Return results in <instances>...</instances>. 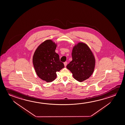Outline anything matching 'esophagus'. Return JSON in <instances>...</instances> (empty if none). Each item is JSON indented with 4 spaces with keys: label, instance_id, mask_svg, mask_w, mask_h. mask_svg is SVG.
Wrapping results in <instances>:
<instances>
[{
    "label": "esophagus",
    "instance_id": "34e87169",
    "mask_svg": "<svg viewBox=\"0 0 125 125\" xmlns=\"http://www.w3.org/2000/svg\"><path fill=\"white\" fill-rule=\"evenodd\" d=\"M67 63H67V62H64V66H65V67H66V66H67Z\"/></svg>",
    "mask_w": 125,
    "mask_h": 125
}]
</instances>
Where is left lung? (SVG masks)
I'll use <instances>...</instances> for the list:
<instances>
[{
  "label": "left lung",
  "instance_id": "1",
  "mask_svg": "<svg viewBox=\"0 0 125 125\" xmlns=\"http://www.w3.org/2000/svg\"><path fill=\"white\" fill-rule=\"evenodd\" d=\"M72 60L66 66L79 82L88 79L94 70L95 60L88 46L80 42L73 48Z\"/></svg>",
  "mask_w": 125,
  "mask_h": 125
}]
</instances>
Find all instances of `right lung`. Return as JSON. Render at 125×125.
<instances>
[{
    "label": "right lung",
    "instance_id": "right-lung-1",
    "mask_svg": "<svg viewBox=\"0 0 125 125\" xmlns=\"http://www.w3.org/2000/svg\"><path fill=\"white\" fill-rule=\"evenodd\" d=\"M57 44L47 40L39 45L33 57V65L37 75L42 80L50 82L55 79L56 72L64 67L55 52Z\"/></svg>",
    "mask_w": 125,
    "mask_h": 125
}]
</instances>
